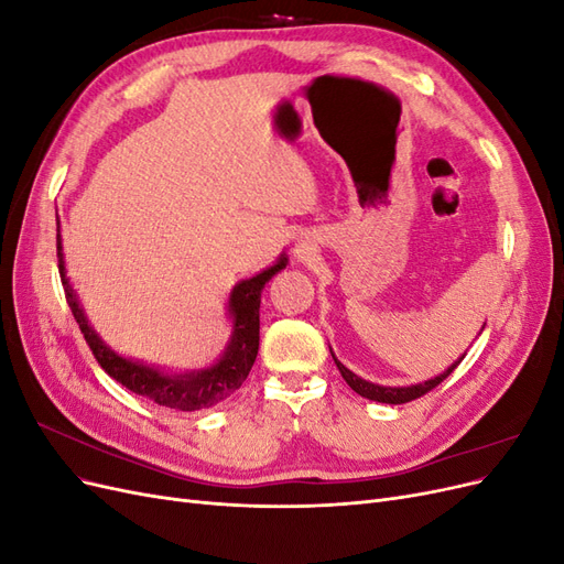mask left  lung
<instances>
[{"label":"left lung","instance_id":"obj_1","mask_svg":"<svg viewBox=\"0 0 564 564\" xmlns=\"http://www.w3.org/2000/svg\"><path fill=\"white\" fill-rule=\"evenodd\" d=\"M485 329V327H482ZM332 350V348H329ZM332 357H334V352H332ZM466 357V352L458 357V360L447 369V371H442L440 377H435V379H429V381H423V383H416V386H402V388H392V386H379V383H371V381H365V379H360L357 377V373H352L348 367H344L340 365L336 357H334V362H336V367H338V371H340V377L346 379V383L357 392V395H362V398H367V400H373V402H386V404H404V402H412V400H416V398H421V395H425V392L429 390H433L435 386H440L442 381H445L449 373L460 365V360H464Z\"/></svg>","mask_w":564,"mask_h":564}]
</instances>
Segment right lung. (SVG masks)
I'll return each instance as SVG.
<instances>
[{
	"label": "right lung",
	"instance_id": "1",
	"mask_svg": "<svg viewBox=\"0 0 564 564\" xmlns=\"http://www.w3.org/2000/svg\"><path fill=\"white\" fill-rule=\"evenodd\" d=\"M56 249H58V270L61 282L65 289L67 305L79 324V329L87 338V344L110 377L129 388L131 392L141 398H148L160 406L178 409V412H197V409H209L218 402L230 398L232 392L245 383L249 371L253 367L256 355H259V308H261V292L265 282L278 275L282 268H286V256L282 253L275 265L265 268L256 278L242 280L230 292L228 313L232 317V334L226 346V352L207 369H193L183 373H164L158 367H150L143 362L129 360V357L117 355L104 338L96 334L84 315L82 305L77 301L75 289L70 280L65 278V261H63V245H61V230L56 235Z\"/></svg>",
	"mask_w": 564,
	"mask_h": 564
}]
</instances>
